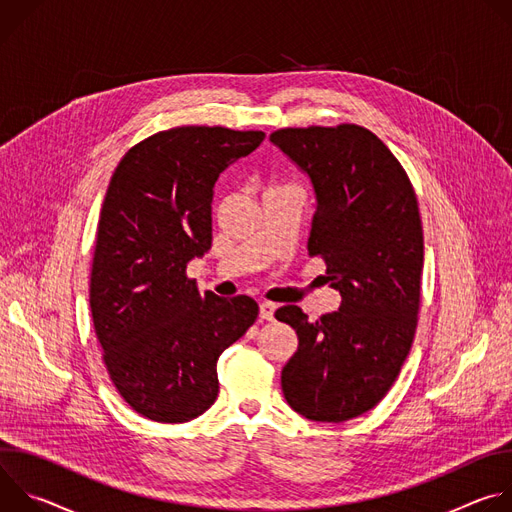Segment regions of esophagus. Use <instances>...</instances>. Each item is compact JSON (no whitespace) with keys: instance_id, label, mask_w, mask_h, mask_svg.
<instances>
[{"instance_id":"34e87169","label":"esophagus","mask_w":512,"mask_h":512,"mask_svg":"<svg viewBox=\"0 0 512 512\" xmlns=\"http://www.w3.org/2000/svg\"><path fill=\"white\" fill-rule=\"evenodd\" d=\"M275 310H277V306L271 304V302H261V304H259V316H261L263 320H273Z\"/></svg>"}]
</instances>
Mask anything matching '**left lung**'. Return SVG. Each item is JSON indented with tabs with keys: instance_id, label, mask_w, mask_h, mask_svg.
<instances>
[{
	"instance_id": "8db88e82",
	"label": "left lung",
	"mask_w": 512,
	"mask_h": 512,
	"mask_svg": "<svg viewBox=\"0 0 512 512\" xmlns=\"http://www.w3.org/2000/svg\"><path fill=\"white\" fill-rule=\"evenodd\" d=\"M269 139L310 176L308 255L324 259L342 296L338 312L316 322L298 306L275 312L300 340L281 389L312 421H348L387 395L413 344L423 269L417 196L387 145L360 125L285 127Z\"/></svg>"
}]
</instances>
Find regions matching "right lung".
I'll return each instance as SVG.
<instances>
[{"instance_id": "obj_1", "label": "right lung", "mask_w": 512, "mask_h": 512, "mask_svg": "<svg viewBox=\"0 0 512 512\" xmlns=\"http://www.w3.org/2000/svg\"><path fill=\"white\" fill-rule=\"evenodd\" d=\"M263 131L184 125L139 141L115 168L91 269L107 373L139 415L184 423L218 395L216 360L257 320L249 296L198 294L186 265L212 243V188Z\"/></svg>"}]
</instances>
